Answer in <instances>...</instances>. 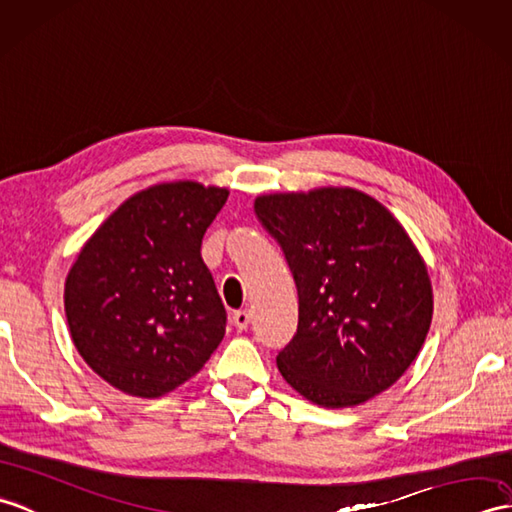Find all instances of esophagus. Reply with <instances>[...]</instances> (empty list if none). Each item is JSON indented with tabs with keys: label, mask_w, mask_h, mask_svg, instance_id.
Here are the masks:
<instances>
[{
	"label": "esophagus",
	"mask_w": 512,
	"mask_h": 512,
	"mask_svg": "<svg viewBox=\"0 0 512 512\" xmlns=\"http://www.w3.org/2000/svg\"><path fill=\"white\" fill-rule=\"evenodd\" d=\"M251 320H253L251 310H240V312L233 314V325L240 331H244L248 325H251Z\"/></svg>",
	"instance_id": "obj_1"
}]
</instances>
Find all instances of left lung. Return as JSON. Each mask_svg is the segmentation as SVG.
I'll return each instance as SVG.
<instances>
[{
    "label": "left lung",
    "mask_w": 512,
    "mask_h": 512,
    "mask_svg": "<svg viewBox=\"0 0 512 512\" xmlns=\"http://www.w3.org/2000/svg\"><path fill=\"white\" fill-rule=\"evenodd\" d=\"M255 213L288 259L299 327L277 366L299 395L351 408L390 388L417 360L434 296L401 222L353 187L264 194Z\"/></svg>",
    "instance_id": "1"
}]
</instances>
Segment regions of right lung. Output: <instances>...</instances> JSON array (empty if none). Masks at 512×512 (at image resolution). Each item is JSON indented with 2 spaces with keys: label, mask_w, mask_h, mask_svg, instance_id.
I'll return each mask as SVG.
<instances>
[{
  "label": "right lung",
  "mask_w": 512,
  "mask_h": 512,
  "mask_svg": "<svg viewBox=\"0 0 512 512\" xmlns=\"http://www.w3.org/2000/svg\"><path fill=\"white\" fill-rule=\"evenodd\" d=\"M229 189L159 183L124 200L65 281L71 340L93 373L157 399L194 377L218 349L227 312L200 257Z\"/></svg>",
  "instance_id": "add662e5"
}]
</instances>
